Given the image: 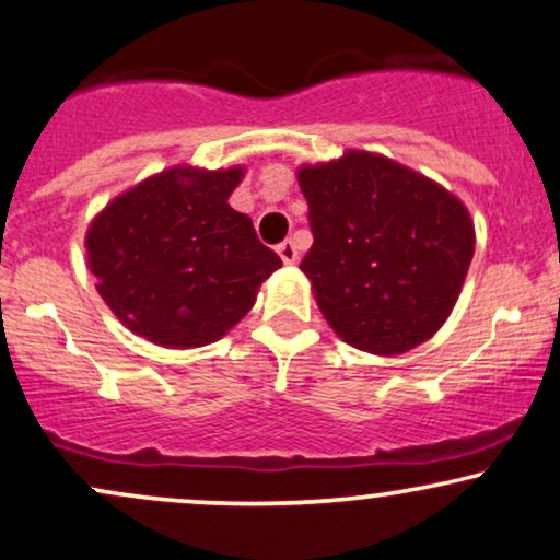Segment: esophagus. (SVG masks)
I'll use <instances>...</instances> for the list:
<instances>
[{
  "label": "esophagus",
  "instance_id": "esophagus-1",
  "mask_svg": "<svg viewBox=\"0 0 560 560\" xmlns=\"http://www.w3.org/2000/svg\"><path fill=\"white\" fill-rule=\"evenodd\" d=\"M276 253H279V258L284 262H294L298 260V242L284 240L281 245H276Z\"/></svg>",
  "mask_w": 560,
  "mask_h": 560
}]
</instances>
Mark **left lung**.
Wrapping results in <instances>:
<instances>
[{
  "instance_id": "left-lung-1",
  "label": "left lung",
  "mask_w": 560,
  "mask_h": 560,
  "mask_svg": "<svg viewBox=\"0 0 560 560\" xmlns=\"http://www.w3.org/2000/svg\"><path fill=\"white\" fill-rule=\"evenodd\" d=\"M298 177L313 232L300 268L328 326L373 354H401L430 339L475 255L462 200L365 151L302 166Z\"/></svg>"
}]
</instances>
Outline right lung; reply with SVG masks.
<instances>
[{"instance_id":"right-lung-1","label":"right lung","mask_w":560,"mask_h":560,"mask_svg":"<svg viewBox=\"0 0 560 560\" xmlns=\"http://www.w3.org/2000/svg\"><path fill=\"white\" fill-rule=\"evenodd\" d=\"M242 170L174 166L119 195L88 226V268L112 313L161 347L221 339L281 258L226 203Z\"/></svg>"}]
</instances>
